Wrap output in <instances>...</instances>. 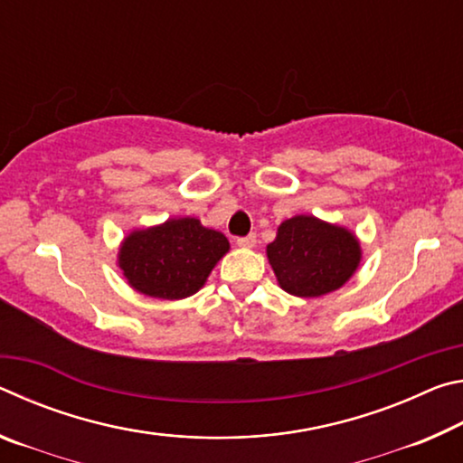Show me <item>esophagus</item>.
Here are the masks:
<instances>
[{
	"instance_id": "esophagus-1",
	"label": "esophagus",
	"mask_w": 463,
	"mask_h": 463,
	"mask_svg": "<svg viewBox=\"0 0 463 463\" xmlns=\"http://www.w3.org/2000/svg\"><path fill=\"white\" fill-rule=\"evenodd\" d=\"M255 242H257V237H255V232H250V234H247V237H239V239H237V245H239V247H245V249H250V247H255Z\"/></svg>"
}]
</instances>
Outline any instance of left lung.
Returning <instances> with one entry per match:
<instances>
[{"label": "left lung", "mask_w": 463, "mask_h": 463, "mask_svg": "<svg viewBox=\"0 0 463 463\" xmlns=\"http://www.w3.org/2000/svg\"><path fill=\"white\" fill-rule=\"evenodd\" d=\"M357 239L341 226L315 216H294L281 222L278 237L268 245V260L279 286L302 298L335 292L359 265Z\"/></svg>", "instance_id": "1"}]
</instances>
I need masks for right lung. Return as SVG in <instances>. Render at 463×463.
<instances>
[{"mask_svg":"<svg viewBox=\"0 0 463 463\" xmlns=\"http://www.w3.org/2000/svg\"><path fill=\"white\" fill-rule=\"evenodd\" d=\"M226 250L222 232L203 229L195 218H174L124 239L118 263L138 292L179 300L198 292Z\"/></svg>","mask_w":463,"mask_h":463,"instance_id":"obj_1","label":"right lung"}]
</instances>
